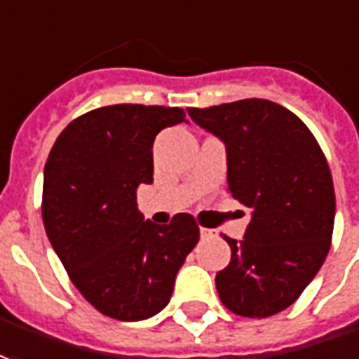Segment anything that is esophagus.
Listing matches in <instances>:
<instances>
[{
  "instance_id": "esophagus-1",
  "label": "esophagus",
  "mask_w": 359,
  "mask_h": 359,
  "mask_svg": "<svg viewBox=\"0 0 359 359\" xmlns=\"http://www.w3.org/2000/svg\"><path fill=\"white\" fill-rule=\"evenodd\" d=\"M201 238L203 241H207V238H212V236H217V231H212V229H205V226H201Z\"/></svg>"
}]
</instances>
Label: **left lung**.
I'll list each match as a JSON object with an SVG mask.
<instances>
[{
	"label": "left lung",
	"instance_id": "left-lung-1",
	"mask_svg": "<svg viewBox=\"0 0 359 359\" xmlns=\"http://www.w3.org/2000/svg\"><path fill=\"white\" fill-rule=\"evenodd\" d=\"M189 117L226 147L229 194L250 207L244 241L224 236L231 264L215 278L234 315L266 318L293 305L330 250L336 197L316 138L268 100L191 107Z\"/></svg>",
	"mask_w": 359,
	"mask_h": 359
}]
</instances>
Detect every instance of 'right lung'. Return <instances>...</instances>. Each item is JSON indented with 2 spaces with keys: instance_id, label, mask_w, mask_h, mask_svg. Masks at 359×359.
I'll return each mask as SVG.
<instances>
[{
  "instance_id": "1",
  "label": "right lung",
  "mask_w": 359,
  "mask_h": 359,
  "mask_svg": "<svg viewBox=\"0 0 359 359\" xmlns=\"http://www.w3.org/2000/svg\"><path fill=\"white\" fill-rule=\"evenodd\" d=\"M182 121L180 107L93 109L62 130L48 154L44 231L72 283L101 315L144 320L160 313L199 241L189 212L160 226L137 205L138 185L152 184L156 135Z\"/></svg>"
}]
</instances>
